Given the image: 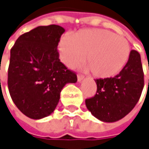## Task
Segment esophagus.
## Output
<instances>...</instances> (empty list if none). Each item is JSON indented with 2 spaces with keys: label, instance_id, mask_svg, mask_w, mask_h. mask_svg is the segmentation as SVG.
<instances>
[{
  "label": "esophagus",
  "instance_id": "1",
  "mask_svg": "<svg viewBox=\"0 0 149 149\" xmlns=\"http://www.w3.org/2000/svg\"><path fill=\"white\" fill-rule=\"evenodd\" d=\"M83 78H84V76H83V75H81V74L77 75V80H78V81H82Z\"/></svg>",
  "mask_w": 149,
  "mask_h": 149
}]
</instances>
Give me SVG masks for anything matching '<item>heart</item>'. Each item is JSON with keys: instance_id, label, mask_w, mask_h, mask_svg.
<instances>
[{"instance_id": "heart-1", "label": "heart", "mask_w": 149, "mask_h": 149, "mask_svg": "<svg viewBox=\"0 0 149 149\" xmlns=\"http://www.w3.org/2000/svg\"><path fill=\"white\" fill-rule=\"evenodd\" d=\"M59 51L63 61L70 68L77 66L86 55L93 75L108 78L124 68L130 57V46L125 37L109 30L82 29L70 37L64 36L60 41Z\"/></svg>"}]
</instances>
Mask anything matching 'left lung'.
Masks as SVG:
<instances>
[{
  "label": "left lung",
  "mask_w": 149,
  "mask_h": 149,
  "mask_svg": "<svg viewBox=\"0 0 149 149\" xmlns=\"http://www.w3.org/2000/svg\"><path fill=\"white\" fill-rule=\"evenodd\" d=\"M95 95L86 100L88 110L105 122L120 120L138 103L144 86L140 54L132 49L124 68L113 77L95 79Z\"/></svg>",
  "instance_id": "left-lung-1"
}]
</instances>
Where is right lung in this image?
Listing matches in <instances>:
<instances>
[{
  "instance_id": "obj_1",
  "label": "right lung",
  "mask_w": 149,
  "mask_h": 149,
  "mask_svg": "<svg viewBox=\"0 0 149 149\" xmlns=\"http://www.w3.org/2000/svg\"><path fill=\"white\" fill-rule=\"evenodd\" d=\"M64 32L58 25L39 26L21 35L10 49L9 92L16 107L32 119L53 113L63 87L77 81L76 72L58 58L57 47Z\"/></svg>"
}]
</instances>
